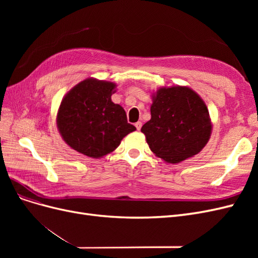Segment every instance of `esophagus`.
<instances>
[{
	"label": "esophagus",
	"mask_w": 258,
	"mask_h": 258,
	"mask_svg": "<svg viewBox=\"0 0 258 258\" xmlns=\"http://www.w3.org/2000/svg\"><path fill=\"white\" fill-rule=\"evenodd\" d=\"M135 126H136V128H137L138 130H140V129H141V127H142V122H141V121H138V122H136Z\"/></svg>",
	"instance_id": "obj_1"
}]
</instances>
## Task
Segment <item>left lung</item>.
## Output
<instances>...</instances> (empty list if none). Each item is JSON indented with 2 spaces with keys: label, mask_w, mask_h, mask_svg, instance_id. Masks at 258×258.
<instances>
[{
  "label": "left lung",
  "mask_w": 258,
  "mask_h": 258,
  "mask_svg": "<svg viewBox=\"0 0 258 258\" xmlns=\"http://www.w3.org/2000/svg\"><path fill=\"white\" fill-rule=\"evenodd\" d=\"M151 119L143 124L151 151L168 163H178L201 152L212 122L205 101L186 86L161 87L152 95Z\"/></svg>",
  "instance_id": "1"
}]
</instances>
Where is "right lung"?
Returning a JSON list of instances; mask_svg holds the SVG:
<instances>
[{
    "mask_svg": "<svg viewBox=\"0 0 258 258\" xmlns=\"http://www.w3.org/2000/svg\"><path fill=\"white\" fill-rule=\"evenodd\" d=\"M112 82L86 79L62 99L57 113V127L63 141L76 152L91 158H102L119 146L134 132L127 115L111 97Z\"/></svg>",
    "mask_w": 258,
    "mask_h": 258,
    "instance_id": "right-lung-1",
    "label": "right lung"
}]
</instances>
